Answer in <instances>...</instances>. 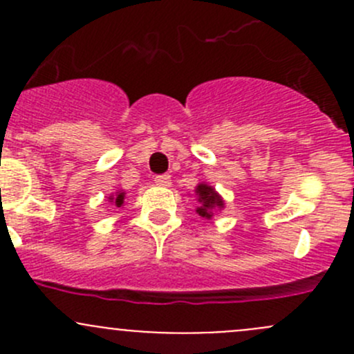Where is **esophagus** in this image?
Returning a JSON list of instances; mask_svg holds the SVG:
<instances>
[{"instance_id": "obj_1", "label": "esophagus", "mask_w": 354, "mask_h": 354, "mask_svg": "<svg viewBox=\"0 0 354 354\" xmlns=\"http://www.w3.org/2000/svg\"><path fill=\"white\" fill-rule=\"evenodd\" d=\"M156 185L157 187H171V176L169 174H162V176H156Z\"/></svg>"}]
</instances>
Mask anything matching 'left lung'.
<instances>
[{
    "label": "left lung",
    "instance_id": "1",
    "mask_svg": "<svg viewBox=\"0 0 354 354\" xmlns=\"http://www.w3.org/2000/svg\"><path fill=\"white\" fill-rule=\"evenodd\" d=\"M197 195V214L203 219H212L214 214L221 212L224 209V198L216 192V188L210 187L209 183H198L195 188Z\"/></svg>",
    "mask_w": 354,
    "mask_h": 354
}]
</instances>
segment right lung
I'll return each instance as SVG.
<instances>
[{"instance_id":"obj_1","label":"right lung","mask_w":354,"mask_h":354,"mask_svg":"<svg viewBox=\"0 0 354 354\" xmlns=\"http://www.w3.org/2000/svg\"><path fill=\"white\" fill-rule=\"evenodd\" d=\"M108 200L111 203H113V205H116V207H123V202H124V192L123 190H118L116 194H111L109 197H108Z\"/></svg>"}]
</instances>
